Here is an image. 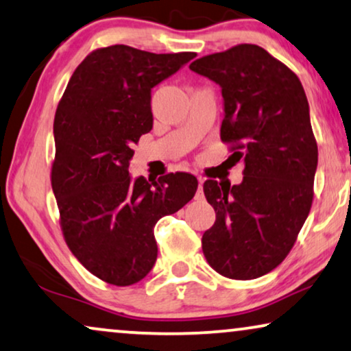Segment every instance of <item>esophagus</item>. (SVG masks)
<instances>
[{
	"label": "esophagus",
	"instance_id": "1",
	"mask_svg": "<svg viewBox=\"0 0 351 351\" xmlns=\"http://www.w3.org/2000/svg\"><path fill=\"white\" fill-rule=\"evenodd\" d=\"M195 199H197V200L204 199V180H202V178H199V187H197Z\"/></svg>",
	"mask_w": 351,
	"mask_h": 351
}]
</instances>
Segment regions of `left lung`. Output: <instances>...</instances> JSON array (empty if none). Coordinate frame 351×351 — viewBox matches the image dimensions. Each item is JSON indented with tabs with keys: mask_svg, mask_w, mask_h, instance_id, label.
<instances>
[{
	"mask_svg": "<svg viewBox=\"0 0 351 351\" xmlns=\"http://www.w3.org/2000/svg\"><path fill=\"white\" fill-rule=\"evenodd\" d=\"M189 68L221 87V140L243 157V181L204 192L216 221L202 250L216 272L253 280L274 270L293 248L313 200L318 165L310 108L299 77L256 44L197 58Z\"/></svg>",
	"mask_w": 351,
	"mask_h": 351,
	"instance_id": "obj_1",
	"label": "left lung"
}]
</instances>
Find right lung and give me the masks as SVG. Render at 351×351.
Returning <instances> with one entry per match:
<instances>
[{
	"label": "right lung",
	"instance_id": "add662e5",
	"mask_svg": "<svg viewBox=\"0 0 351 351\" xmlns=\"http://www.w3.org/2000/svg\"><path fill=\"white\" fill-rule=\"evenodd\" d=\"M194 57L124 44L97 49L58 103L52 189L62 230L79 263L106 283L128 286L151 272L156 223L182 208L199 186L189 173L151 183L128 173L132 146L152 128L151 90Z\"/></svg>",
	"mask_w": 351,
	"mask_h": 351
}]
</instances>
